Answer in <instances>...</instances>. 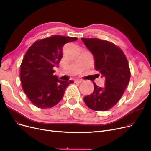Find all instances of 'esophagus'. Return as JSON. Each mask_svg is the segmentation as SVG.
I'll return each mask as SVG.
<instances>
[{
  "label": "esophagus",
  "mask_w": 151,
  "mask_h": 151,
  "mask_svg": "<svg viewBox=\"0 0 151 151\" xmlns=\"http://www.w3.org/2000/svg\"><path fill=\"white\" fill-rule=\"evenodd\" d=\"M81 82H82V80H76L75 81V83H76V84H80Z\"/></svg>",
  "instance_id": "34e87169"
}]
</instances>
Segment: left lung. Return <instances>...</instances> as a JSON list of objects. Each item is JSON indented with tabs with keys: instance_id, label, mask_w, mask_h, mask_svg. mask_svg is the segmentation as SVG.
I'll use <instances>...</instances> for the list:
<instances>
[{
	"instance_id": "8db88e82",
	"label": "left lung",
	"mask_w": 151,
	"mask_h": 151,
	"mask_svg": "<svg viewBox=\"0 0 151 151\" xmlns=\"http://www.w3.org/2000/svg\"><path fill=\"white\" fill-rule=\"evenodd\" d=\"M93 54L95 68L105 78V86L93 83L94 91L84 97L86 105L92 110L106 111L120 100L130 81V71L123 51L116 45L99 38H82Z\"/></svg>"
}]
</instances>
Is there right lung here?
I'll list each match as a JSON object with an SVG mask.
<instances>
[{"label":"right lung","mask_w":151,"mask_h":151,"mask_svg":"<svg viewBox=\"0 0 151 151\" xmlns=\"http://www.w3.org/2000/svg\"><path fill=\"white\" fill-rule=\"evenodd\" d=\"M77 38L53 35L36 41L22 59L20 78L24 92L39 108H50L59 104L72 80L62 81L54 75L53 67L59 66L65 43Z\"/></svg>","instance_id":"1"}]
</instances>
